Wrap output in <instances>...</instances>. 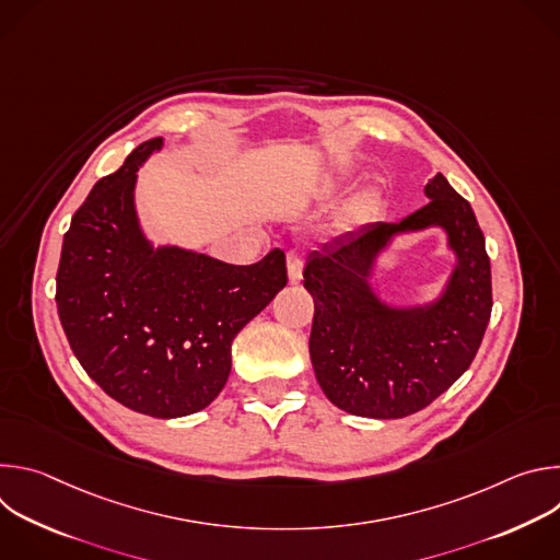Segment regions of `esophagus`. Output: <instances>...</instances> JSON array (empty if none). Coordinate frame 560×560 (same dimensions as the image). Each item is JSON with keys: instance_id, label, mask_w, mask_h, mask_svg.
I'll use <instances>...</instances> for the list:
<instances>
[{"instance_id": "esophagus-1", "label": "esophagus", "mask_w": 560, "mask_h": 560, "mask_svg": "<svg viewBox=\"0 0 560 560\" xmlns=\"http://www.w3.org/2000/svg\"><path fill=\"white\" fill-rule=\"evenodd\" d=\"M285 266H288V279L292 285L301 283V272H303V259L296 250H288L285 255Z\"/></svg>"}]
</instances>
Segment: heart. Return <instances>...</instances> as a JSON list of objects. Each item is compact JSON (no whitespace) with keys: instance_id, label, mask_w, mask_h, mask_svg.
<instances>
[{"instance_id":"1","label":"heart","mask_w":560,"mask_h":560,"mask_svg":"<svg viewBox=\"0 0 560 560\" xmlns=\"http://www.w3.org/2000/svg\"><path fill=\"white\" fill-rule=\"evenodd\" d=\"M376 210H378V195L368 192V195L359 197V199L350 206L348 219L359 223V221H365V219H370L372 214H376Z\"/></svg>"}]
</instances>
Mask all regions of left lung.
Wrapping results in <instances>:
<instances>
[{
    "mask_svg": "<svg viewBox=\"0 0 560 560\" xmlns=\"http://www.w3.org/2000/svg\"><path fill=\"white\" fill-rule=\"evenodd\" d=\"M428 206L398 223H368L314 250L303 288L314 299L310 359L330 401L354 417L404 419L428 408L474 361L492 314V268L471 206L439 173ZM441 224L457 255L430 306L389 308L369 285L390 236Z\"/></svg>",
    "mask_w": 560,
    "mask_h": 560,
    "instance_id": "obj_1",
    "label": "left lung"
}]
</instances>
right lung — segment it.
I'll use <instances>...</instances> for the list:
<instances>
[{
	"label": "right lung",
	"instance_id": "obj_1",
	"mask_svg": "<svg viewBox=\"0 0 560 560\" xmlns=\"http://www.w3.org/2000/svg\"><path fill=\"white\" fill-rule=\"evenodd\" d=\"M162 143L137 145L72 214L55 301L77 361L108 396L139 415L177 419L214 401L234 337L285 288L288 272L279 248L253 266H232L150 246L135 182Z\"/></svg>",
	"mask_w": 560,
	"mask_h": 560
}]
</instances>
